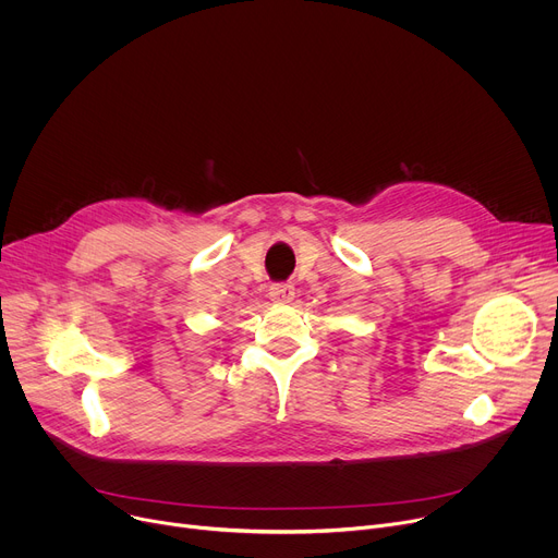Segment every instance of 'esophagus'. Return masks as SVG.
Returning <instances> with one entry per match:
<instances>
[{"label":"esophagus","instance_id":"34e87169","mask_svg":"<svg viewBox=\"0 0 558 558\" xmlns=\"http://www.w3.org/2000/svg\"><path fill=\"white\" fill-rule=\"evenodd\" d=\"M268 294L275 304H290L294 299V286L292 283H272Z\"/></svg>","mask_w":558,"mask_h":558}]
</instances>
